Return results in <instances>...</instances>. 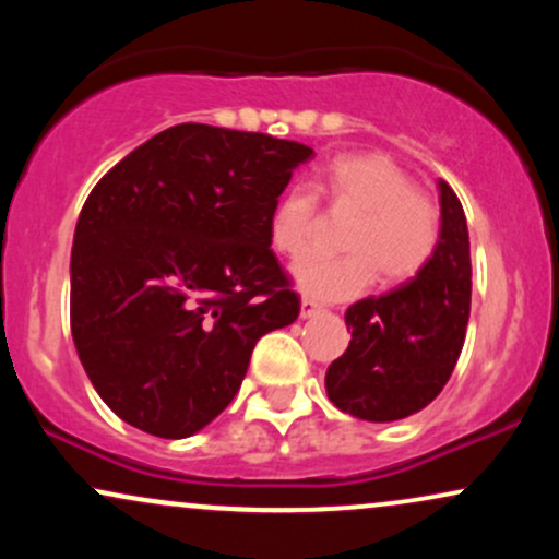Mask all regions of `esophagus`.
I'll return each mask as SVG.
<instances>
[{
	"label": "esophagus",
	"instance_id": "obj_1",
	"mask_svg": "<svg viewBox=\"0 0 559 559\" xmlns=\"http://www.w3.org/2000/svg\"><path fill=\"white\" fill-rule=\"evenodd\" d=\"M320 310H323V307H320L318 301H312V299H307V297L299 301V318H301V320H307V318H316Z\"/></svg>",
	"mask_w": 559,
	"mask_h": 559
}]
</instances>
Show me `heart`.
<instances>
[{
    "instance_id": "obj_1",
    "label": "heart",
    "mask_w": 559,
    "mask_h": 559,
    "mask_svg": "<svg viewBox=\"0 0 559 559\" xmlns=\"http://www.w3.org/2000/svg\"><path fill=\"white\" fill-rule=\"evenodd\" d=\"M323 186L336 204L362 210L349 230L346 258L307 252L292 265V281L307 297L338 301L362 294L381 271L389 284L418 275L439 241V213L409 173L378 152L342 155L323 173ZM318 197L294 183L271 213V241L278 252L299 254L316 234Z\"/></svg>"
}]
</instances>
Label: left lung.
Masks as SVG:
<instances>
[{
  "mask_svg": "<svg viewBox=\"0 0 559 559\" xmlns=\"http://www.w3.org/2000/svg\"><path fill=\"white\" fill-rule=\"evenodd\" d=\"M439 241L415 278L355 301L352 338L329 365V400L352 418L391 423L431 404L457 365L471 318V236L465 210L439 181Z\"/></svg>",
  "mask_w": 559,
  "mask_h": 559,
  "instance_id": "left-lung-1",
  "label": "left lung"
}]
</instances>
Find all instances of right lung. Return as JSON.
Wrapping results in <instances>:
<instances>
[{"label": "right lung", "mask_w": 559, "mask_h": 559, "mask_svg": "<svg viewBox=\"0 0 559 559\" xmlns=\"http://www.w3.org/2000/svg\"><path fill=\"white\" fill-rule=\"evenodd\" d=\"M316 152L183 123L94 186L70 252V331L96 394L128 426L186 439L239 391L254 344L299 297L271 252V213Z\"/></svg>", "instance_id": "right-lung-1"}]
</instances>
